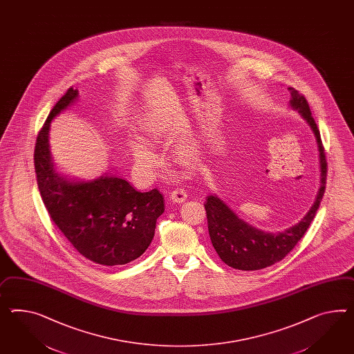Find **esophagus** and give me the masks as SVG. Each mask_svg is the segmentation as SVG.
Instances as JSON below:
<instances>
[{
    "mask_svg": "<svg viewBox=\"0 0 354 354\" xmlns=\"http://www.w3.org/2000/svg\"><path fill=\"white\" fill-rule=\"evenodd\" d=\"M187 199V192L185 190H181V189H177V190L173 191L172 194H171V200H172L173 203H178V204H182V203H185Z\"/></svg>",
    "mask_w": 354,
    "mask_h": 354,
    "instance_id": "1",
    "label": "esophagus"
}]
</instances>
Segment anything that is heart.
<instances>
[{"mask_svg": "<svg viewBox=\"0 0 354 354\" xmlns=\"http://www.w3.org/2000/svg\"><path fill=\"white\" fill-rule=\"evenodd\" d=\"M145 132L149 140H151L154 142L162 141L165 135L163 128L160 127L154 120L146 122ZM131 147H132L133 158L140 167H142L144 169H153L156 167L159 159L147 146L133 142ZM199 146L196 145L195 142H189L186 145L180 146L177 150V160L183 165H191V164L195 163L199 159Z\"/></svg>", "mask_w": 354, "mask_h": 354, "instance_id": "b5f03b06", "label": "heart"}]
</instances>
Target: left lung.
Segmentation results:
<instances>
[{"label":"left lung","instance_id":"1","mask_svg":"<svg viewBox=\"0 0 354 354\" xmlns=\"http://www.w3.org/2000/svg\"><path fill=\"white\" fill-rule=\"evenodd\" d=\"M288 90L290 91L291 95V108L298 110V113L303 119H306L316 137L319 151L321 186L318 190L317 198L309 209L308 213L301 218L297 225L276 234L266 232L250 226L249 223L237 217L235 212L228 208L218 196L209 195L204 207L207 210L209 236L212 244L214 246L219 258L226 263L227 266L235 270H262L283 259L308 230L309 225L316 216L319 203L325 194L326 156L317 124L310 114L306 97L292 87H289Z\"/></svg>","mask_w":354,"mask_h":354}]
</instances>
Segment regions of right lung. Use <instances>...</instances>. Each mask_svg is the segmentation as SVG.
Wrapping results in <instances>:
<instances>
[{
    "instance_id": "add662e5",
    "label": "right lung",
    "mask_w": 354,
    "mask_h": 354,
    "mask_svg": "<svg viewBox=\"0 0 354 354\" xmlns=\"http://www.w3.org/2000/svg\"><path fill=\"white\" fill-rule=\"evenodd\" d=\"M78 99L71 87L56 102L37 136L35 169L37 185L55 225L92 262L118 266L141 257L151 243L156 219L163 214L159 191L140 192L114 174L92 181H71L56 172L50 154L51 120Z\"/></svg>"
}]
</instances>
